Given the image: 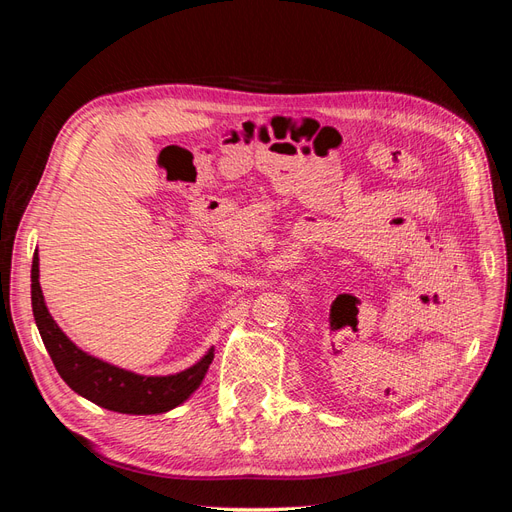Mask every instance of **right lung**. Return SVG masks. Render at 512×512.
Returning a JSON list of instances; mask_svg holds the SVG:
<instances>
[{"instance_id":"right-lung-1","label":"right lung","mask_w":512,"mask_h":512,"mask_svg":"<svg viewBox=\"0 0 512 512\" xmlns=\"http://www.w3.org/2000/svg\"><path fill=\"white\" fill-rule=\"evenodd\" d=\"M32 309L36 327L55 369L74 393L96 406L121 414H162L183 404L203 382L213 361V348L192 367L173 376H141L87 354L57 327L40 288L38 250L32 262Z\"/></svg>"}]
</instances>
